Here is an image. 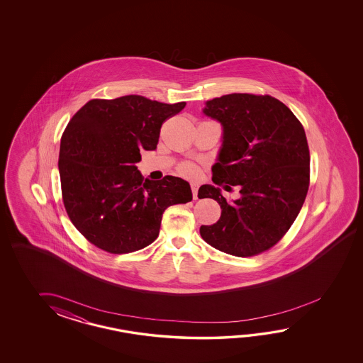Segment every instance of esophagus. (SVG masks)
Instances as JSON below:
<instances>
[{
    "instance_id": "esophagus-1",
    "label": "esophagus",
    "mask_w": 363,
    "mask_h": 363,
    "mask_svg": "<svg viewBox=\"0 0 363 363\" xmlns=\"http://www.w3.org/2000/svg\"><path fill=\"white\" fill-rule=\"evenodd\" d=\"M191 188H192L193 199H194V200H197V193H199V184H197V183H192V184H191Z\"/></svg>"
}]
</instances>
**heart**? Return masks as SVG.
Here are the masks:
<instances>
[{
  "mask_svg": "<svg viewBox=\"0 0 363 363\" xmlns=\"http://www.w3.org/2000/svg\"><path fill=\"white\" fill-rule=\"evenodd\" d=\"M180 172H182L184 177H188V178H196V177L199 175V171H197L196 166L192 164V163H184V164H182V166H180Z\"/></svg>",
  "mask_w": 363,
  "mask_h": 363,
  "instance_id": "b5f03b06",
  "label": "heart"
}]
</instances>
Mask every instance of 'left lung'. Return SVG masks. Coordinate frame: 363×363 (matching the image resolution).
Wrapping results in <instances>:
<instances>
[{
  "label": "left lung",
  "mask_w": 363,
  "mask_h": 363,
  "mask_svg": "<svg viewBox=\"0 0 363 363\" xmlns=\"http://www.w3.org/2000/svg\"><path fill=\"white\" fill-rule=\"evenodd\" d=\"M202 113L223 130L213 182L239 185L240 197L227 201L218 186L201 185L199 197L222 208L216 223L201 225V238L227 255H259L284 236L306 197L310 155L303 127L271 96L224 94L206 101Z\"/></svg>",
  "instance_id": "1"
}]
</instances>
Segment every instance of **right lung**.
<instances>
[{"mask_svg": "<svg viewBox=\"0 0 363 363\" xmlns=\"http://www.w3.org/2000/svg\"><path fill=\"white\" fill-rule=\"evenodd\" d=\"M184 106L128 94L91 100L69 121L58 160L63 203L96 247L114 255L147 247L158 238L163 211L192 201L186 180H144L136 166L143 149H157L163 122Z\"/></svg>", "mask_w": 363, "mask_h": 363, "instance_id": "obj_1", "label": "right lung"}]
</instances>
